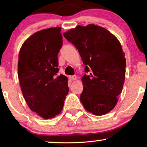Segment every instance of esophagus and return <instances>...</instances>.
<instances>
[{"label":"esophagus","mask_w":147,"mask_h":147,"mask_svg":"<svg viewBox=\"0 0 147 147\" xmlns=\"http://www.w3.org/2000/svg\"><path fill=\"white\" fill-rule=\"evenodd\" d=\"M70 78H71V80H76L77 77H76V76L74 75V76H71Z\"/></svg>","instance_id":"34e87169"}]
</instances>
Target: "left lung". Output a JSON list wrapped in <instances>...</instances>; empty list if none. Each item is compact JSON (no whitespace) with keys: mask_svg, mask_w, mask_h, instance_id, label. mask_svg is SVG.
<instances>
[{"mask_svg":"<svg viewBox=\"0 0 147 147\" xmlns=\"http://www.w3.org/2000/svg\"><path fill=\"white\" fill-rule=\"evenodd\" d=\"M78 49L85 74L80 101L87 111L103 115L115 108L123 90L126 73L125 54L117 38L103 27L78 25L63 33Z\"/></svg>","mask_w":147,"mask_h":147,"instance_id":"left-lung-1","label":"left lung"}]
</instances>
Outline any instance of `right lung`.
Returning a JSON list of instances; mask_svg holds the SVG:
<instances>
[{
	"instance_id": "obj_1",
	"label": "right lung",
	"mask_w": 147,
	"mask_h": 147,
	"mask_svg": "<svg viewBox=\"0 0 147 147\" xmlns=\"http://www.w3.org/2000/svg\"><path fill=\"white\" fill-rule=\"evenodd\" d=\"M61 27L42 30L22 45L18 78L27 105L43 119L59 115L69 92L67 77L58 75V54L62 47Z\"/></svg>"
}]
</instances>
